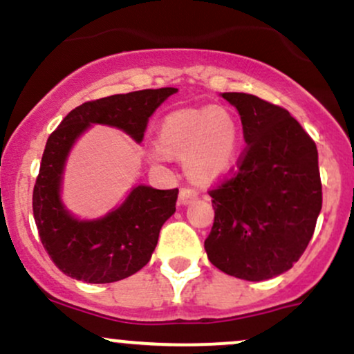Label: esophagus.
Here are the masks:
<instances>
[{"mask_svg":"<svg viewBox=\"0 0 354 354\" xmlns=\"http://www.w3.org/2000/svg\"><path fill=\"white\" fill-rule=\"evenodd\" d=\"M198 198V193L195 189H189V188H183L180 189V198H178V201H180V205H189L193 203Z\"/></svg>","mask_w":354,"mask_h":354,"instance_id":"34e87169","label":"esophagus"}]
</instances>
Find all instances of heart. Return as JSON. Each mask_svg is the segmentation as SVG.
I'll return each mask as SVG.
<instances>
[{"label":"heart","mask_w":354,"mask_h":354,"mask_svg":"<svg viewBox=\"0 0 354 354\" xmlns=\"http://www.w3.org/2000/svg\"><path fill=\"white\" fill-rule=\"evenodd\" d=\"M239 147V127L223 109L201 107L171 112L161 120L158 145L147 151L156 165L183 158L186 176L212 185L232 169Z\"/></svg>","instance_id":"obj_1"}]
</instances>
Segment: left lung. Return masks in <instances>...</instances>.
I'll return each instance as SVG.
<instances>
[{
  "instance_id": "1",
  "label": "left lung",
  "mask_w": 354,
  "mask_h": 354,
  "mask_svg": "<svg viewBox=\"0 0 354 354\" xmlns=\"http://www.w3.org/2000/svg\"><path fill=\"white\" fill-rule=\"evenodd\" d=\"M239 111L247 149L234 178L209 192V262L243 281H267L304 254L322 207L317 147L286 109L243 92L220 94Z\"/></svg>"
}]
</instances>
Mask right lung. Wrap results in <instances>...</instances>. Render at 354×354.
Wrapping results in <instances>:
<instances>
[{
    "label": "right lung",
    "instance_id": "obj_1",
    "mask_svg": "<svg viewBox=\"0 0 354 354\" xmlns=\"http://www.w3.org/2000/svg\"><path fill=\"white\" fill-rule=\"evenodd\" d=\"M178 88H146L85 102L70 111L50 134L33 188V216L53 263L68 277L109 284L149 262L159 230L176 209V189L136 185L124 201L99 218L73 215L62 200L70 151L92 126L120 129L141 145L147 119Z\"/></svg>",
    "mask_w": 354,
    "mask_h": 354
}]
</instances>
